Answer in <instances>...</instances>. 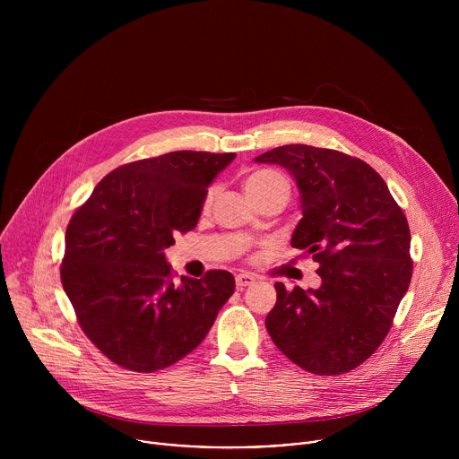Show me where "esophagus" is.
Segmentation results:
<instances>
[{
    "label": "esophagus",
    "instance_id": "34e87169",
    "mask_svg": "<svg viewBox=\"0 0 459 459\" xmlns=\"http://www.w3.org/2000/svg\"><path fill=\"white\" fill-rule=\"evenodd\" d=\"M254 281H255V278H254L252 274H247V273H241V274L236 276V285H238V289L250 287Z\"/></svg>",
    "mask_w": 459,
    "mask_h": 459
}]
</instances>
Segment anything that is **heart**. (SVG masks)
I'll list each match as a JSON object with an SVG mask.
<instances>
[{"instance_id": "obj_1", "label": "heart", "mask_w": 459, "mask_h": 459, "mask_svg": "<svg viewBox=\"0 0 459 459\" xmlns=\"http://www.w3.org/2000/svg\"><path fill=\"white\" fill-rule=\"evenodd\" d=\"M276 186H283L289 190V183L287 179L274 172V170H255L252 172L247 179H245V190L247 194H255V192H264V190H269V188H276ZM212 190H209L207 198H205V207L211 205L212 202Z\"/></svg>"}]
</instances>
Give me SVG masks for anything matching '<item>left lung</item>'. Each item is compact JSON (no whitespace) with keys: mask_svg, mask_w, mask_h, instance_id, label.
<instances>
[{"mask_svg":"<svg viewBox=\"0 0 459 459\" xmlns=\"http://www.w3.org/2000/svg\"><path fill=\"white\" fill-rule=\"evenodd\" d=\"M294 178L301 220L290 245L319 264L317 289L287 290L265 319L274 345L298 367L343 374L385 340L411 276V230L383 178L331 149L283 145L254 158Z\"/></svg>","mask_w":459,"mask_h":459,"instance_id":"8db88e82","label":"left lung"}]
</instances>
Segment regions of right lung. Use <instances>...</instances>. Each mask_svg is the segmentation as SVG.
<instances>
[{
	"instance_id": "obj_1",
	"label": "right lung",
	"mask_w": 459,
	"mask_h": 459,
	"mask_svg": "<svg viewBox=\"0 0 459 459\" xmlns=\"http://www.w3.org/2000/svg\"><path fill=\"white\" fill-rule=\"evenodd\" d=\"M234 152L178 151L107 174L65 232L61 283L87 338L116 365L154 372L198 347L234 294L209 271L174 283L165 248L198 225L207 188Z\"/></svg>"
}]
</instances>
